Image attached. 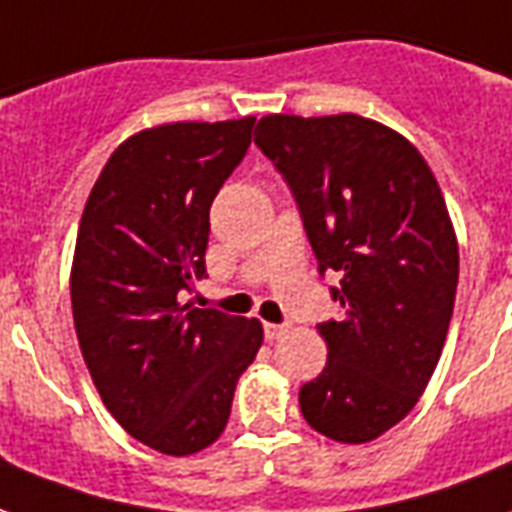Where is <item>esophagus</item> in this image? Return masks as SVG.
<instances>
[{
    "label": "esophagus",
    "instance_id": "1",
    "mask_svg": "<svg viewBox=\"0 0 512 512\" xmlns=\"http://www.w3.org/2000/svg\"><path fill=\"white\" fill-rule=\"evenodd\" d=\"M263 331H266V339L268 342H274L279 336H285V325H276V323H263Z\"/></svg>",
    "mask_w": 512,
    "mask_h": 512
}]
</instances>
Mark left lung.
Wrapping results in <instances>:
<instances>
[{"label": "left lung", "instance_id": "obj_1", "mask_svg": "<svg viewBox=\"0 0 512 512\" xmlns=\"http://www.w3.org/2000/svg\"><path fill=\"white\" fill-rule=\"evenodd\" d=\"M255 143L293 189L320 271L342 276L301 412L328 439L372 442L410 415L445 347L458 241L442 189L410 140L358 113H271Z\"/></svg>", "mask_w": 512, "mask_h": 512}]
</instances>
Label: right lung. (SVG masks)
Here are the masks:
<instances>
[{"mask_svg": "<svg viewBox=\"0 0 512 512\" xmlns=\"http://www.w3.org/2000/svg\"><path fill=\"white\" fill-rule=\"evenodd\" d=\"M252 127L244 116L130 135L94 181L75 238L70 301L86 369L121 429L165 456L217 442L263 344L255 317L179 301L206 274L208 208Z\"/></svg>", "mask_w": 512, "mask_h": 512, "instance_id": "obj_1", "label": "right lung"}]
</instances>
